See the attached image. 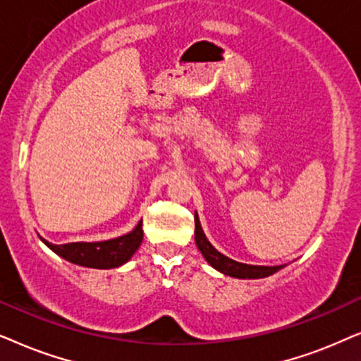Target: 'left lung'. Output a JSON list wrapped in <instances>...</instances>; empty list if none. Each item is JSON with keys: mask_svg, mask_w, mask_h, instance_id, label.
<instances>
[{"mask_svg": "<svg viewBox=\"0 0 361 361\" xmlns=\"http://www.w3.org/2000/svg\"><path fill=\"white\" fill-rule=\"evenodd\" d=\"M195 241L196 246L203 254L206 261H208L214 269H218L219 272L226 274V276L236 277V279H262L271 276V274L277 272L279 269L284 266H251V264H243L238 261H233V259L226 257L224 254L211 246V243L206 239L203 229H201L198 216L195 214Z\"/></svg>", "mask_w": 361, "mask_h": 361, "instance_id": "1", "label": "left lung"}]
</instances>
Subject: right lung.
Segmentation results:
<instances>
[{
    "label": "right lung",
    "instance_id": "add662e5",
    "mask_svg": "<svg viewBox=\"0 0 361 361\" xmlns=\"http://www.w3.org/2000/svg\"><path fill=\"white\" fill-rule=\"evenodd\" d=\"M42 239V238H41ZM143 239L142 221L125 236L110 239L100 243H69V244H51L46 239L42 243L52 249L57 256L64 257L66 261L77 266L92 267V269H112L122 266L130 259Z\"/></svg>",
    "mask_w": 361,
    "mask_h": 361
}]
</instances>
